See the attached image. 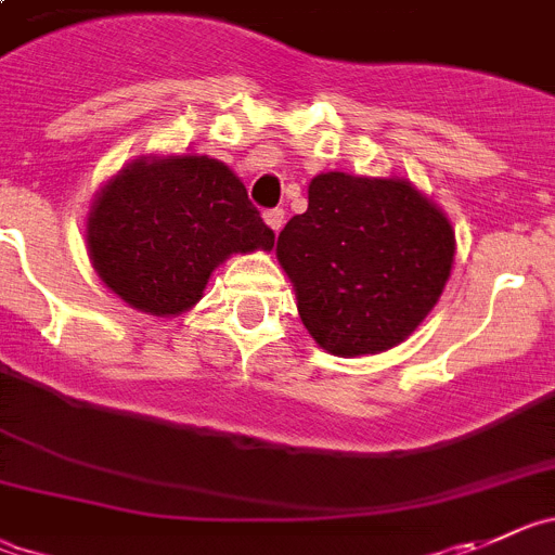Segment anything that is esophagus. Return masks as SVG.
I'll return each mask as SVG.
<instances>
[{"instance_id": "34e87169", "label": "esophagus", "mask_w": 555, "mask_h": 555, "mask_svg": "<svg viewBox=\"0 0 555 555\" xmlns=\"http://www.w3.org/2000/svg\"><path fill=\"white\" fill-rule=\"evenodd\" d=\"M266 224L271 227L273 232H279L284 227V210L282 207H273V210H266Z\"/></svg>"}]
</instances>
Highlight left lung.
I'll use <instances>...</instances> for the list:
<instances>
[{
	"label": "left lung",
	"instance_id": "obj_1",
	"mask_svg": "<svg viewBox=\"0 0 555 555\" xmlns=\"http://www.w3.org/2000/svg\"><path fill=\"white\" fill-rule=\"evenodd\" d=\"M298 314L341 359L383 353L433 312L454 266V230L400 178L325 172L276 241Z\"/></svg>",
	"mask_w": 555,
	"mask_h": 555
}]
</instances>
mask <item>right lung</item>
<instances>
[{
    "instance_id": "1",
    "label": "right lung",
    "mask_w": 555,
    "mask_h": 555,
    "mask_svg": "<svg viewBox=\"0 0 555 555\" xmlns=\"http://www.w3.org/2000/svg\"><path fill=\"white\" fill-rule=\"evenodd\" d=\"M87 248L128 307L175 318L202 298L230 254L271 251L273 230L246 185L207 155H139L95 194Z\"/></svg>"
}]
</instances>
